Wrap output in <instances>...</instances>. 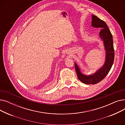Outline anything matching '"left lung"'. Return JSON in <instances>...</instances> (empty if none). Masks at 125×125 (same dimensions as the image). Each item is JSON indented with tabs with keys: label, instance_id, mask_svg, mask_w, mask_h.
Returning a JSON list of instances; mask_svg holds the SVG:
<instances>
[{
	"label": "left lung",
	"instance_id": "8db88e82",
	"mask_svg": "<svg viewBox=\"0 0 125 125\" xmlns=\"http://www.w3.org/2000/svg\"><path fill=\"white\" fill-rule=\"evenodd\" d=\"M92 26L93 27L102 28L99 33V35L102 40L103 41L106 51V59L103 66L94 74L90 75L82 74L77 65L74 63L75 68L78 80L82 83L87 84H96L104 79L112 67L115 58L113 36L108 26L104 21L95 15H92Z\"/></svg>",
	"mask_w": 125,
	"mask_h": 125
}]
</instances>
